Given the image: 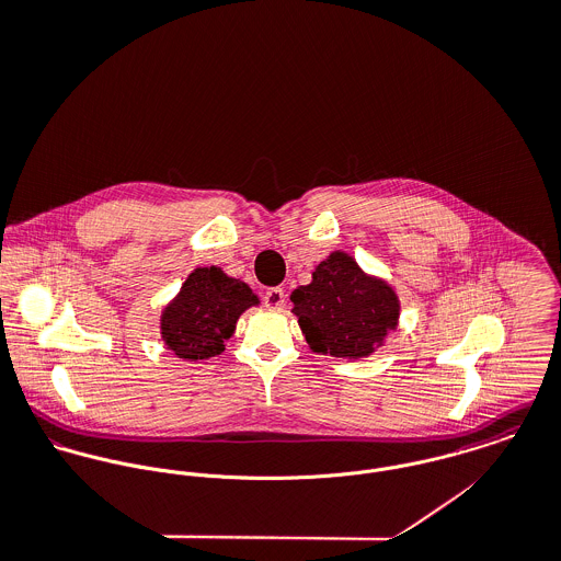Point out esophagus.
Segmentation results:
<instances>
[{"mask_svg":"<svg viewBox=\"0 0 561 561\" xmlns=\"http://www.w3.org/2000/svg\"><path fill=\"white\" fill-rule=\"evenodd\" d=\"M285 302H287V294H285V289H280V287H272V289H267V291L263 294V305H265L267 309H283Z\"/></svg>","mask_w":561,"mask_h":561,"instance_id":"obj_1","label":"esophagus"}]
</instances>
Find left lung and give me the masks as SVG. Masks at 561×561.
Masks as SVG:
<instances>
[{
    "label": "left lung",
    "instance_id": "1",
    "mask_svg": "<svg viewBox=\"0 0 561 561\" xmlns=\"http://www.w3.org/2000/svg\"><path fill=\"white\" fill-rule=\"evenodd\" d=\"M291 302L311 350L339 358L369 356L400 318L396 291L345 252L321 261L311 285L298 287Z\"/></svg>",
    "mask_w": 561,
    "mask_h": 561
}]
</instances>
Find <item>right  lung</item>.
<instances>
[{"mask_svg": "<svg viewBox=\"0 0 561 561\" xmlns=\"http://www.w3.org/2000/svg\"><path fill=\"white\" fill-rule=\"evenodd\" d=\"M256 302L245 283L220 267H196L163 309L161 336L179 358H211L225 350L241 313Z\"/></svg>", "mask_w": 561, "mask_h": 561, "instance_id": "right-lung-1", "label": "right lung"}]
</instances>
